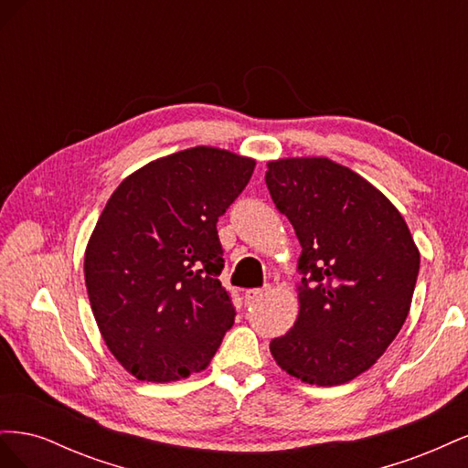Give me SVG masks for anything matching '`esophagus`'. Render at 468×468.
Wrapping results in <instances>:
<instances>
[{
	"label": "esophagus",
	"mask_w": 468,
	"mask_h": 468,
	"mask_svg": "<svg viewBox=\"0 0 468 468\" xmlns=\"http://www.w3.org/2000/svg\"><path fill=\"white\" fill-rule=\"evenodd\" d=\"M263 294H267V287H265V289H248V291L244 292L246 301H258V299H261Z\"/></svg>",
	"instance_id": "1"
}]
</instances>
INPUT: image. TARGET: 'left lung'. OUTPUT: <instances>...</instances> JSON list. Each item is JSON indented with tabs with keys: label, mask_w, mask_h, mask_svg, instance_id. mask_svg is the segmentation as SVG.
Segmentation results:
<instances>
[{
	"label": "left lung",
	"mask_w": 468,
	"mask_h": 468,
	"mask_svg": "<svg viewBox=\"0 0 468 468\" xmlns=\"http://www.w3.org/2000/svg\"><path fill=\"white\" fill-rule=\"evenodd\" d=\"M265 183L303 246L299 316L269 349L291 377L344 385L399 335L420 271L418 246L385 195L324 155L267 162Z\"/></svg>",
	"instance_id": "obj_1"
}]
</instances>
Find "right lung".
<instances>
[{"label": "right lung", "mask_w": 468, "mask_h": 468, "mask_svg": "<svg viewBox=\"0 0 468 468\" xmlns=\"http://www.w3.org/2000/svg\"><path fill=\"white\" fill-rule=\"evenodd\" d=\"M256 160L195 146L143 165L111 195L83 260L97 328L138 380L207 369L234 324L217 222Z\"/></svg>", "instance_id": "obj_1"}]
</instances>
